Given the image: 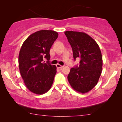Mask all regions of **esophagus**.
Masks as SVG:
<instances>
[{"mask_svg":"<svg viewBox=\"0 0 122 122\" xmlns=\"http://www.w3.org/2000/svg\"><path fill=\"white\" fill-rule=\"evenodd\" d=\"M56 67L58 68H63V66H61V65H60L59 64H56Z\"/></svg>","mask_w":122,"mask_h":122,"instance_id":"obj_1","label":"esophagus"}]
</instances>
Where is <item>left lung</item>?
<instances>
[{
	"instance_id": "left-lung-1",
	"label": "left lung",
	"mask_w": 122,
	"mask_h": 122,
	"mask_svg": "<svg viewBox=\"0 0 122 122\" xmlns=\"http://www.w3.org/2000/svg\"><path fill=\"white\" fill-rule=\"evenodd\" d=\"M73 50V58H79V66L71 69L68 80L71 87L86 93L96 86L102 71V56L99 46L91 36L79 31L64 32Z\"/></svg>"
}]
</instances>
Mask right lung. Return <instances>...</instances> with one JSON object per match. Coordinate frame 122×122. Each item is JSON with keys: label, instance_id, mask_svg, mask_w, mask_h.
Listing matches in <instances>:
<instances>
[{"label": "right lung", "instance_id": "right-lung-1", "mask_svg": "<svg viewBox=\"0 0 122 122\" xmlns=\"http://www.w3.org/2000/svg\"><path fill=\"white\" fill-rule=\"evenodd\" d=\"M58 36L53 30L36 31L28 36L20 50V73L26 88L35 94H44L53 84L56 66L43 61L44 58L49 61L50 49Z\"/></svg>", "mask_w": 122, "mask_h": 122}]
</instances>
